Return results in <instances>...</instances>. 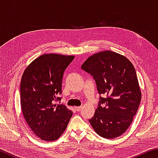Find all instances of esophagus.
<instances>
[{"label": "esophagus", "mask_w": 158, "mask_h": 158, "mask_svg": "<svg viewBox=\"0 0 158 158\" xmlns=\"http://www.w3.org/2000/svg\"><path fill=\"white\" fill-rule=\"evenodd\" d=\"M75 109L77 111H80L82 109V106H75Z\"/></svg>", "instance_id": "obj_1"}]
</instances>
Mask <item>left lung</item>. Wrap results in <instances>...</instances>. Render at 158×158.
Wrapping results in <instances>:
<instances>
[{
    "instance_id": "left-lung-1",
    "label": "left lung",
    "mask_w": 158,
    "mask_h": 158,
    "mask_svg": "<svg viewBox=\"0 0 158 158\" xmlns=\"http://www.w3.org/2000/svg\"><path fill=\"white\" fill-rule=\"evenodd\" d=\"M81 68L93 77L99 95H105L100 96L90 125L102 137H119L129 127L141 102L133 65L119 53L104 51L88 58Z\"/></svg>"
}]
</instances>
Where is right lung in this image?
Here are the masks:
<instances>
[{"mask_svg": "<svg viewBox=\"0 0 158 158\" xmlns=\"http://www.w3.org/2000/svg\"><path fill=\"white\" fill-rule=\"evenodd\" d=\"M74 56L51 53L36 58L25 69L20 84L21 110L32 131L44 141L58 139L65 130L73 112L61 100L64 72Z\"/></svg>", "mask_w": 158, "mask_h": 158, "instance_id": "obj_1", "label": "right lung"}]
</instances>
